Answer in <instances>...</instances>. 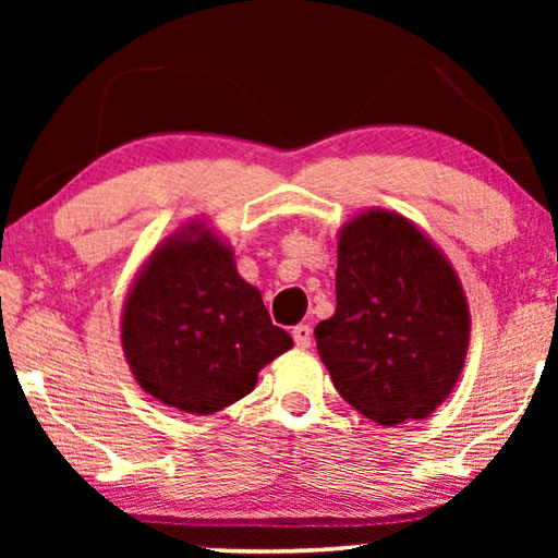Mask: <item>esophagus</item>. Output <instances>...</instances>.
<instances>
[{
    "label": "esophagus",
    "instance_id": "34e87169",
    "mask_svg": "<svg viewBox=\"0 0 558 558\" xmlns=\"http://www.w3.org/2000/svg\"><path fill=\"white\" fill-rule=\"evenodd\" d=\"M292 335H294L296 348H310V342H312V327L310 325H296Z\"/></svg>",
    "mask_w": 558,
    "mask_h": 558
}]
</instances>
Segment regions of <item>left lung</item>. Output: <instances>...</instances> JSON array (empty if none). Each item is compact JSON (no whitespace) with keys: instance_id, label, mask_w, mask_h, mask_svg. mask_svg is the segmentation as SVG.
<instances>
[{"instance_id":"obj_1","label":"left lung","mask_w":558,"mask_h":558,"mask_svg":"<svg viewBox=\"0 0 558 558\" xmlns=\"http://www.w3.org/2000/svg\"><path fill=\"white\" fill-rule=\"evenodd\" d=\"M335 296L315 340L342 399L384 426L432 414L470 342L468 302L441 251L396 213H363L342 228Z\"/></svg>"}]
</instances>
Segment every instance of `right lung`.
Returning <instances> with one entry per match:
<instances>
[{"label": "right lung", "mask_w": 558, "mask_h": 558, "mask_svg": "<svg viewBox=\"0 0 558 558\" xmlns=\"http://www.w3.org/2000/svg\"><path fill=\"white\" fill-rule=\"evenodd\" d=\"M121 342L144 391L201 416L254 391L258 371L294 345L208 231L178 235L149 258L129 292Z\"/></svg>", "instance_id": "add662e5"}]
</instances>
